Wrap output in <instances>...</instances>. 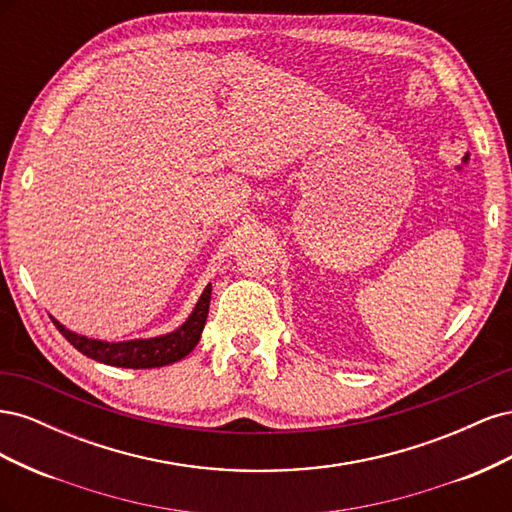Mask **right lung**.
Returning a JSON list of instances; mask_svg holds the SVG:
<instances>
[{
	"label": "right lung",
	"mask_w": 512,
	"mask_h": 512,
	"mask_svg": "<svg viewBox=\"0 0 512 512\" xmlns=\"http://www.w3.org/2000/svg\"><path fill=\"white\" fill-rule=\"evenodd\" d=\"M209 301H211V284H207L203 294H200L192 314L181 324V327L164 335L145 337V339H128V342H104V339H94V337H87L66 329L64 324L53 316L51 320L57 327V331L64 335L76 350L89 356V359L104 365H113V367L151 369V367H164L170 363H177L196 348L207 322Z\"/></svg>",
	"instance_id": "obj_1"
}]
</instances>
